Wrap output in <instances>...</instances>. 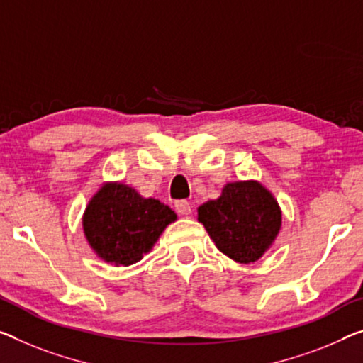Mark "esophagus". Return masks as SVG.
I'll return each mask as SVG.
<instances>
[{
    "label": "esophagus",
    "mask_w": 363,
    "mask_h": 363,
    "mask_svg": "<svg viewBox=\"0 0 363 363\" xmlns=\"http://www.w3.org/2000/svg\"><path fill=\"white\" fill-rule=\"evenodd\" d=\"M175 209H177V213L182 214V216H189V214H191V206H189V203H188V201H185V199L177 201Z\"/></svg>",
    "instance_id": "34e87169"
}]
</instances>
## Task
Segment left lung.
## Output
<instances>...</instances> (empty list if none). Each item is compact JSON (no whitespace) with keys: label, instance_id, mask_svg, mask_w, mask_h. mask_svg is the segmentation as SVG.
<instances>
[{"label":"left lung","instance_id":"8db88e82","mask_svg":"<svg viewBox=\"0 0 363 363\" xmlns=\"http://www.w3.org/2000/svg\"><path fill=\"white\" fill-rule=\"evenodd\" d=\"M198 222L225 256L240 264H252L276 242L282 211L263 183L238 180L228 182L217 199L199 206Z\"/></svg>","mask_w":363,"mask_h":363}]
</instances>
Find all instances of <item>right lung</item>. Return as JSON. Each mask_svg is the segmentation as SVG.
<instances>
[{
	"label": "right lung",
	"mask_w": 363,
	"mask_h": 363,
	"mask_svg": "<svg viewBox=\"0 0 363 363\" xmlns=\"http://www.w3.org/2000/svg\"><path fill=\"white\" fill-rule=\"evenodd\" d=\"M175 220V211L159 199L121 182H104L86 206L82 230L100 259L120 267L141 261Z\"/></svg>",
	"instance_id": "right-lung-1"
}]
</instances>
